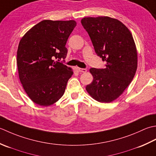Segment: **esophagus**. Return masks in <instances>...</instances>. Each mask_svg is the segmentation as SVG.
I'll return each instance as SVG.
<instances>
[{"label":"esophagus","instance_id":"34e87169","mask_svg":"<svg viewBox=\"0 0 156 156\" xmlns=\"http://www.w3.org/2000/svg\"><path fill=\"white\" fill-rule=\"evenodd\" d=\"M78 71L79 72H82V73H86L87 72V69H82V68H78Z\"/></svg>","mask_w":156,"mask_h":156}]
</instances>
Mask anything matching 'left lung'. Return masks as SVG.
I'll return each instance as SVG.
<instances>
[{"instance_id": "1", "label": "left lung", "mask_w": 156, "mask_h": 156, "mask_svg": "<svg viewBox=\"0 0 156 156\" xmlns=\"http://www.w3.org/2000/svg\"><path fill=\"white\" fill-rule=\"evenodd\" d=\"M81 22L95 52L106 62L105 69H90L94 80L86 90L100 102H110L122 94L135 75L137 52L134 40L128 28L116 19L85 17Z\"/></svg>"}]
</instances>
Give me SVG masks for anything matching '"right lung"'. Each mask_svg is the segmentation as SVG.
Returning <instances> with one entry per match:
<instances>
[{"mask_svg": "<svg viewBox=\"0 0 156 156\" xmlns=\"http://www.w3.org/2000/svg\"><path fill=\"white\" fill-rule=\"evenodd\" d=\"M76 22L44 20L21 38L17 53L19 77L27 96L34 102L48 106L64 94L71 68L55 59H65V45Z\"/></svg>", "mask_w": 156, "mask_h": 156, "instance_id": "add662e5", "label": "right lung"}]
</instances>
